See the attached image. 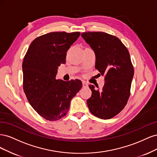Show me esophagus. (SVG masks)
<instances>
[{
    "instance_id": "obj_1",
    "label": "esophagus",
    "mask_w": 157,
    "mask_h": 157,
    "mask_svg": "<svg viewBox=\"0 0 157 157\" xmlns=\"http://www.w3.org/2000/svg\"><path fill=\"white\" fill-rule=\"evenodd\" d=\"M82 87L83 88H86L88 87V84L85 82V81H83L82 82Z\"/></svg>"
}]
</instances>
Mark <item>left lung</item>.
Returning a JSON list of instances; mask_svg holds the SVG:
<instances>
[{"mask_svg":"<svg viewBox=\"0 0 157 157\" xmlns=\"http://www.w3.org/2000/svg\"><path fill=\"white\" fill-rule=\"evenodd\" d=\"M81 36L96 53L95 67L105 77L101 90L89 85L88 109L96 117L109 119L124 108L130 97L134 71L129 52L118 38L106 33L85 32Z\"/></svg>","mask_w":157,"mask_h":157,"instance_id":"8db88e82","label":"left lung"}]
</instances>
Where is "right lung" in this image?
Here are the masks:
<instances>
[{
	"label": "right lung",
	"instance_id": "obj_1",
	"mask_svg": "<svg viewBox=\"0 0 157 157\" xmlns=\"http://www.w3.org/2000/svg\"><path fill=\"white\" fill-rule=\"evenodd\" d=\"M80 32H51L33 40L23 59V88L28 101L50 121L65 117L70 102L82 86L78 79L56 80L58 67L65 63L67 51Z\"/></svg>",
	"mask_w": 157,
	"mask_h": 157
}]
</instances>
